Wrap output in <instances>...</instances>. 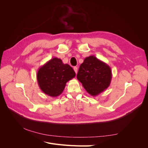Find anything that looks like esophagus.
<instances>
[{
	"label": "esophagus",
	"mask_w": 148,
	"mask_h": 148,
	"mask_svg": "<svg viewBox=\"0 0 148 148\" xmlns=\"http://www.w3.org/2000/svg\"><path fill=\"white\" fill-rule=\"evenodd\" d=\"M73 69H74V71H75V73H77V71H78V68L77 66H75L74 68H73Z\"/></svg>",
	"instance_id": "obj_1"
}]
</instances>
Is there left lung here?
Segmentation results:
<instances>
[{
  "mask_svg": "<svg viewBox=\"0 0 148 148\" xmlns=\"http://www.w3.org/2000/svg\"><path fill=\"white\" fill-rule=\"evenodd\" d=\"M112 76L108 65L91 56L80 65L77 77L89 95L96 96L109 86Z\"/></svg>",
  "mask_w": 148,
  "mask_h": 148,
  "instance_id": "left-lung-1",
  "label": "left lung"
}]
</instances>
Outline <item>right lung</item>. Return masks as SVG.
Wrapping results in <instances>:
<instances>
[{
    "mask_svg": "<svg viewBox=\"0 0 148 148\" xmlns=\"http://www.w3.org/2000/svg\"><path fill=\"white\" fill-rule=\"evenodd\" d=\"M75 72L69 64L53 57L39 69L38 83L40 89L51 97H57L63 92L66 82L75 77Z\"/></svg>",
    "mask_w": 148,
    "mask_h": 148,
    "instance_id": "1",
    "label": "right lung"
}]
</instances>
